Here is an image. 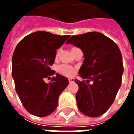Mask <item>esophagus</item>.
<instances>
[{"instance_id":"esophagus-1","label":"esophagus","mask_w":134,"mask_h":134,"mask_svg":"<svg viewBox=\"0 0 134 134\" xmlns=\"http://www.w3.org/2000/svg\"><path fill=\"white\" fill-rule=\"evenodd\" d=\"M68 80L70 82V83H72V82H75V79L74 78H69L68 79Z\"/></svg>"}]
</instances>
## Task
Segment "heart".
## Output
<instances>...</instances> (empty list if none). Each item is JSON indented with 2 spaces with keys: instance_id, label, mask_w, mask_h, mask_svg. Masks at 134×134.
Returning <instances> with one entry per match:
<instances>
[{
  "instance_id": "b5f03b06",
  "label": "heart",
  "mask_w": 134,
  "mask_h": 134,
  "mask_svg": "<svg viewBox=\"0 0 134 134\" xmlns=\"http://www.w3.org/2000/svg\"><path fill=\"white\" fill-rule=\"evenodd\" d=\"M73 48H75V47H73ZM59 72L66 76H72L75 72L74 68L70 67L68 65H66V64H62L61 66H59Z\"/></svg>"
}]
</instances>
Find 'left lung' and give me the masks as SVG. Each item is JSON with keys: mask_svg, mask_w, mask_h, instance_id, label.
I'll return each instance as SVG.
<instances>
[{"mask_svg": "<svg viewBox=\"0 0 134 134\" xmlns=\"http://www.w3.org/2000/svg\"><path fill=\"white\" fill-rule=\"evenodd\" d=\"M67 44L80 48L85 57L79 74L86 80H75L79 87L76 94L79 110L90 117L103 115L113 104L121 85L124 66L118 45L99 32L72 36Z\"/></svg>", "mask_w": 134, "mask_h": 134, "instance_id": "1", "label": "left lung"}]
</instances>
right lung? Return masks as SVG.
<instances>
[{"mask_svg": "<svg viewBox=\"0 0 134 134\" xmlns=\"http://www.w3.org/2000/svg\"><path fill=\"white\" fill-rule=\"evenodd\" d=\"M70 35L59 36L47 31H36L19 41L12 57V76L15 88L28 112L44 117L55 110L59 96L66 88L67 77L56 74L51 82L44 79L54 75L51 70L57 50Z\"/></svg>", "mask_w": 134, "mask_h": 134, "instance_id": "right-lung-1", "label": "right lung"}]
</instances>
